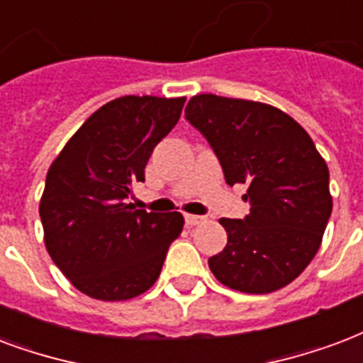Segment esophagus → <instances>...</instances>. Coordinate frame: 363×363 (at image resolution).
I'll return each instance as SVG.
<instances>
[{
    "instance_id": "1",
    "label": "esophagus",
    "mask_w": 363,
    "mask_h": 363,
    "mask_svg": "<svg viewBox=\"0 0 363 363\" xmlns=\"http://www.w3.org/2000/svg\"><path fill=\"white\" fill-rule=\"evenodd\" d=\"M184 218H186L188 226H196L206 220V217H200V215H184Z\"/></svg>"
}]
</instances>
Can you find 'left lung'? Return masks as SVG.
Instances as JSON below:
<instances>
[{
  "mask_svg": "<svg viewBox=\"0 0 363 363\" xmlns=\"http://www.w3.org/2000/svg\"><path fill=\"white\" fill-rule=\"evenodd\" d=\"M184 114L215 150L226 182L247 184V217L218 220L228 243L209 259L211 272L242 293L286 287L322 245L333 209L328 163L291 116L264 102L196 95Z\"/></svg>",
  "mask_w": 363,
  "mask_h": 363,
  "instance_id": "obj_1",
  "label": "left lung"
}]
</instances>
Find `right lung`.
<instances>
[{
  "label": "right lung",
  "instance_id": "add662e5",
  "mask_svg": "<svg viewBox=\"0 0 363 363\" xmlns=\"http://www.w3.org/2000/svg\"><path fill=\"white\" fill-rule=\"evenodd\" d=\"M186 96L127 95L91 114L52 160L40 200L43 242L77 291L127 301L162 272L181 213H146L127 203L145 181L152 150L181 118Z\"/></svg>",
  "mask_w": 363,
  "mask_h": 363
}]
</instances>
